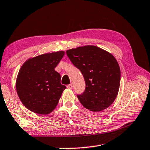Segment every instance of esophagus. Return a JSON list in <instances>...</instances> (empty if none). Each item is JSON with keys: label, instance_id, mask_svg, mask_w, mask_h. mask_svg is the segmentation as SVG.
Wrapping results in <instances>:
<instances>
[{"label": "esophagus", "instance_id": "34e87169", "mask_svg": "<svg viewBox=\"0 0 150 150\" xmlns=\"http://www.w3.org/2000/svg\"><path fill=\"white\" fill-rule=\"evenodd\" d=\"M67 88H69V89L72 88H73V84L71 83V84H68V85H67Z\"/></svg>", "mask_w": 150, "mask_h": 150}]
</instances>
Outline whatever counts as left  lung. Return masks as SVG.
<instances>
[{
    "instance_id": "8db88e82",
    "label": "left lung",
    "mask_w": 150,
    "mask_h": 150,
    "mask_svg": "<svg viewBox=\"0 0 150 150\" xmlns=\"http://www.w3.org/2000/svg\"><path fill=\"white\" fill-rule=\"evenodd\" d=\"M66 54L85 81V91L77 95L81 104L94 112L112 104L117 96L121 80L120 67L115 57L92 45L70 49Z\"/></svg>"
}]
</instances>
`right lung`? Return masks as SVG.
<instances>
[{
	"label": "right lung",
	"mask_w": 150,
	"mask_h": 150,
	"mask_svg": "<svg viewBox=\"0 0 150 150\" xmlns=\"http://www.w3.org/2000/svg\"><path fill=\"white\" fill-rule=\"evenodd\" d=\"M64 51L47 53L28 59L19 71L16 91L24 106L42 115L51 113L58 105L66 86L54 69L64 56Z\"/></svg>",
	"instance_id": "add662e5"
}]
</instances>
